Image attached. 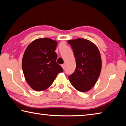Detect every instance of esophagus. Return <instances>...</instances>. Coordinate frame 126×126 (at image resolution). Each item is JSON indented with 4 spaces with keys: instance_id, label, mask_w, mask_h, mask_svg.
Instances as JSON below:
<instances>
[{
    "instance_id": "esophagus-1",
    "label": "esophagus",
    "mask_w": 126,
    "mask_h": 126,
    "mask_svg": "<svg viewBox=\"0 0 126 126\" xmlns=\"http://www.w3.org/2000/svg\"><path fill=\"white\" fill-rule=\"evenodd\" d=\"M62 67L63 68V69H64V68H65V64H62Z\"/></svg>"
}]
</instances>
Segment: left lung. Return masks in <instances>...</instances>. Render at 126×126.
Listing matches in <instances>:
<instances>
[{"mask_svg":"<svg viewBox=\"0 0 126 126\" xmlns=\"http://www.w3.org/2000/svg\"><path fill=\"white\" fill-rule=\"evenodd\" d=\"M76 59V68L68 77L72 86L81 92H86L94 86L102 68L101 54L94 44L86 39L69 40Z\"/></svg>","mask_w":126,"mask_h":126,"instance_id":"left-lung-1","label":"left lung"}]
</instances>
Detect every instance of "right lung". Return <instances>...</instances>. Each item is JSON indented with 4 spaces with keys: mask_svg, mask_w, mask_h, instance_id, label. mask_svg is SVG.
Returning <instances> with one entry per match:
<instances>
[{
    "mask_svg": "<svg viewBox=\"0 0 126 126\" xmlns=\"http://www.w3.org/2000/svg\"><path fill=\"white\" fill-rule=\"evenodd\" d=\"M56 40L39 38L31 42L22 59L23 74L28 84L36 91L49 88L63 68L57 63Z\"/></svg>",
    "mask_w": 126,
    "mask_h": 126,
    "instance_id": "right-lung-1",
    "label": "right lung"
}]
</instances>
